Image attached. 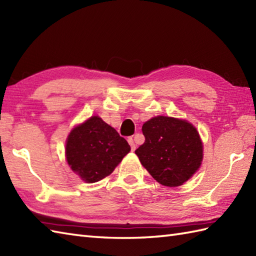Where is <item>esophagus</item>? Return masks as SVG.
<instances>
[{
    "instance_id": "34e87169",
    "label": "esophagus",
    "mask_w": 256,
    "mask_h": 256,
    "mask_svg": "<svg viewBox=\"0 0 256 256\" xmlns=\"http://www.w3.org/2000/svg\"><path fill=\"white\" fill-rule=\"evenodd\" d=\"M128 144H130V146H131L132 150H134L135 148H136V145H135V142H134V138H133L132 136L128 138Z\"/></svg>"
}]
</instances>
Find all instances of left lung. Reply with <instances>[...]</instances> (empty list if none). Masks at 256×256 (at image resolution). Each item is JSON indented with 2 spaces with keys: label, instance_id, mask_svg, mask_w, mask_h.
Instances as JSON below:
<instances>
[{
  "label": "left lung",
  "instance_id": "8db88e82",
  "mask_svg": "<svg viewBox=\"0 0 256 256\" xmlns=\"http://www.w3.org/2000/svg\"><path fill=\"white\" fill-rule=\"evenodd\" d=\"M142 131L145 142L135 154L155 180L167 187L182 186L199 170L202 142L192 123L160 116L145 122Z\"/></svg>",
  "mask_w": 256,
  "mask_h": 256
}]
</instances>
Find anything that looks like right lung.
<instances>
[{"instance_id":"add662e5","label":"right lung","mask_w":256,"mask_h":256,"mask_svg":"<svg viewBox=\"0 0 256 256\" xmlns=\"http://www.w3.org/2000/svg\"><path fill=\"white\" fill-rule=\"evenodd\" d=\"M130 150L126 140L99 116L72 128L66 142L68 165L89 184L110 175Z\"/></svg>"}]
</instances>
